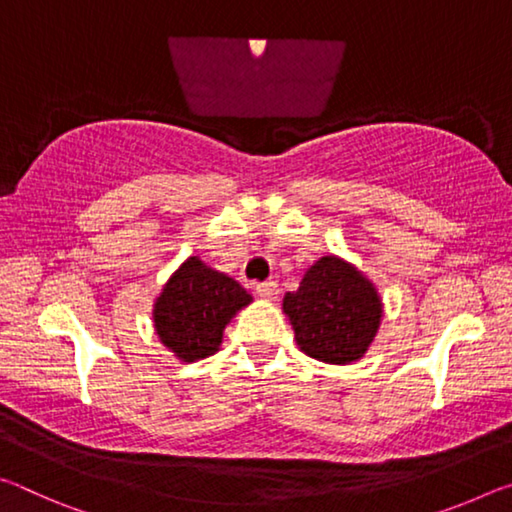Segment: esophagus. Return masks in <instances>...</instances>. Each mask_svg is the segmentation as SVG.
I'll return each instance as SVG.
<instances>
[{
	"instance_id": "esophagus-1",
	"label": "esophagus",
	"mask_w": 512,
	"mask_h": 512,
	"mask_svg": "<svg viewBox=\"0 0 512 512\" xmlns=\"http://www.w3.org/2000/svg\"><path fill=\"white\" fill-rule=\"evenodd\" d=\"M255 293H257L259 298H264V300H275L277 293H280V289H277V282L268 280V282L255 284Z\"/></svg>"
}]
</instances>
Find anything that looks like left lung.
<instances>
[{"instance_id": "8db88e82", "label": "left lung", "mask_w": 512, "mask_h": 512, "mask_svg": "<svg viewBox=\"0 0 512 512\" xmlns=\"http://www.w3.org/2000/svg\"><path fill=\"white\" fill-rule=\"evenodd\" d=\"M298 348L311 359L345 366L361 359L381 323V298L368 277L341 257H320L298 291L282 300Z\"/></svg>"}]
</instances>
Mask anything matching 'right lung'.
I'll use <instances>...</instances> for the list:
<instances>
[{
	"label": "right lung",
	"mask_w": 512,
	"mask_h": 512,
	"mask_svg": "<svg viewBox=\"0 0 512 512\" xmlns=\"http://www.w3.org/2000/svg\"><path fill=\"white\" fill-rule=\"evenodd\" d=\"M250 302L253 296L237 280L189 257L155 298V334L180 361L205 359L219 350L232 316Z\"/></svg>",
	"instance_id": "obj_1"
}]
</instances>
